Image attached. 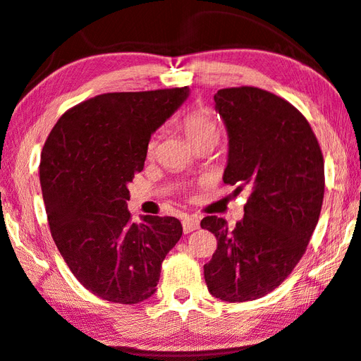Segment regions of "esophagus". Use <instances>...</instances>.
Returning <instances> with one entry per match:
<instances>
[{"mask_svg":"<svg viewBox=\"0 0 361 361\" xmlns=\"http://www.w3.org/2000/svg\"><path fill=\"white\" fill-rule=\"evenodd\" d=\"M200 226V222L197 218H194V216H188V218L183 219V232L185 233H191L194 231H197Z\"/></svg>","mask_w":361,"mask_h":361,"instance_id":"esophagus-1","label":"esophagus"}]
</instances>
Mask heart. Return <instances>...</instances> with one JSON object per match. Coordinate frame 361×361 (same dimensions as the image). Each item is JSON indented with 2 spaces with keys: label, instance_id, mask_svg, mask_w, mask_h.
Segmentation results:
<instances>
[{
  "label": "heart",
  "instance_id": "1",
  "mask_svg": "<svg viewBox=\"0 0 361 361\" xmlns=\"http://www.w3.org/2000/svg\"><path fill=\"white\" fill-rule=\"evenodd\" d=\"M181 129L185 130L188 140L191 142L192 145L194 143L205 142V140H212L216 143V140H218L219 137V129L216 126L213 115L209 114V110L203 107L189 110V112L183 116ZM156 147H158V140H156V137H153V139H149L148 147H147L148 156L154 154Z\"/></svg>",
  "mask_w": 361,
  "mask_h": 361
}]
</instances>
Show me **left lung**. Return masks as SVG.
Returning <instances> with one entry per match:
<instances>
[{
	"label": "left lung",
	"mask_w": 361,
	"mask_h": 361,
	"mask_svg": "<svg viewBox=\"0 0 361 361\" xmlns=\"http://www.w3.org/2000/svg\"><path fill=\"white\" fill-rule=\"evenodd\" d=\"M214 102L228 134L224 183L249 197L233 228L202 219L218 240L203 276L213 297L240 303L276 289L303 257L322 209L324 156L300 110L270 91L224 88Z\"/></svg>",
	"instance_id": "8db88e82"
}]
</instances>
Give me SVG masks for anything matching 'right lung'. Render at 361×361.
Wrapping results in <instances>:
<instances>
[{
    "label": "right lung",
    "instance_id": "1",
    "mask_svg": "<svg viewBox=\"0 0 361 361\" xmlns=\"http://www.w3.org/2000/svg\"><path fill=\"white\" fill-rule=\"evenodd\" d=\"M188 94L183 87L94 96L69 109L44 143L39 178L51 237L78 283L102 300L152 297L181 238L178 219L143 216L135 224L126 202L152 134Z\"/></svg>",
    "mask_w": 361,
    "mask_h": 361
}]
</instances>
